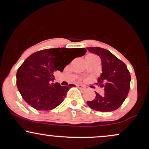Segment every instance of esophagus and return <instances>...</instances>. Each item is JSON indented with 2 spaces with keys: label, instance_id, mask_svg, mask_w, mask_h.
I'll use <instances>...</instances> for the list:
<instances>
[{
  "label": "esophagus",
  "instance_id": "obj_1",
  "mask_svg": "<svg viewBox=\"0 0 149 149\" xmlns=\"http://www.w3.org/2000/svg\"><path fill=\"white\" fill-rule=\"evenodd\" d=\"M77 86H78V88L79 89H85V86H83L82 85H78Z\"/></svg>",
  "mask_w": 149,
  "mask_h": 149
}]
</instances>
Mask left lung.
<instances>
[{
	"label": "left lung",
	"instance_id": "1",
	"mask_svg": "<svg viewBox=\"0 0 149 149\" xmlns=\"http://www.w3.org/2000/svg\"><path fill=\"white\" fill-rule=\"evenodd\" d=\"M90 52L102 59V73L97 85L104 88L103 95L96 93L95 100L87 102L91 109L102 112L115 111L122 105L130 88L131 76L125 64L107 49L102 47H87Z\"/></svg>",
	"mask_w": 149,
	"mask_h": 149
}]
</instances>
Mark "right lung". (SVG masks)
Masks as SVG:
<instances>
[{
    "instance_id": "right-lung-1",
    "label": "right lung",
    "mask_w": 149,
    "mask_h": 149,
    "mask_svg": "<svg viewBox=\"0 0 149 149\" xmlns=\"http://www.w3.org/2000/svg\"><path fill=\"white\" fill-rule=\"evenodd\" d=\"M86 51L85 48L58 47L31 54L17 72V86L22 98L37 110H52L59 106L75 85L54 83V73L63 71L73 59L84 55Z\"/></svg>"
}]
</instances>
